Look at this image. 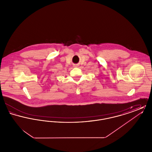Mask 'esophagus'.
Segmentation results:
<instances>
[{
    "instance_id": "esophagus-1",
    "label": "esophagus",
    "mask_w": 152,
    "mask_h": 152,
    "mask_svg": "<svg viewBox=\"0 0 152 152\" xmlns=\"http://www.w3.org/2000/svg\"><path fill=\"white\" fill-rule=\"evenodd\" d=\"M73 66H74V67H77V65H73Z\"/></svg>"
}]
</instances>
